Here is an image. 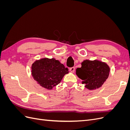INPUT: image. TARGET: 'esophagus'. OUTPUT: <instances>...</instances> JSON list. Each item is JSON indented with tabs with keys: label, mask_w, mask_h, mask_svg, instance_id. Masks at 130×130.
<instances>
[{
	"label": "esophagus",
	"mask_w": 130,
	"mask_h": 130,
	"mask_svg": "<svg viewBox=\"0 0 130 130\" xmlns=\"http://www.w3.org/2000/svg\"><path fill=\"white\" fill-rule=\"evenodd\" d=\"M69 70L71 72H74V70H75V67H72V68H69Z\"/></svg>",
	"instance_id": "1"
}]
</instances>
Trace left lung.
I'll use <instances>...</instances> for the list:
<instances>
[{
    "label": "left lung",
    "mask_w": 130,
    "mask_h": 130,
    "mask_svg": "<svg viewBox=\"0 0 130 130\" xmlns=\"http://www.w3.org/2000/svg\"><path fill=\"white\" fill-rule=\"evenodd\" d=\"M110 68L105 62L99 60H86L81 63V67L76 70L77 76L82 84L89 90L99 88L108 78Z\"/></svg>",
    "instance_id": "obj_1"
}]
</instances>
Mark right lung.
<instances>
[{
	"label": "right lung",
	"instance_id": "right-lung-1",
	"mask_svg": "<svg viewBox=\"0 0 130 130\" xmlns=\"http://www.w3.org/2000/svg\"><path fill=\"white\" fill-rule=\"evenodd\" d=\"M34 79L43 88L52 89L60 83L68 69L55 58H44L34 62L31 66Z\"/></svg>",
	"mask_w": 130,
	"mask_h": 130
}]
</instances>
